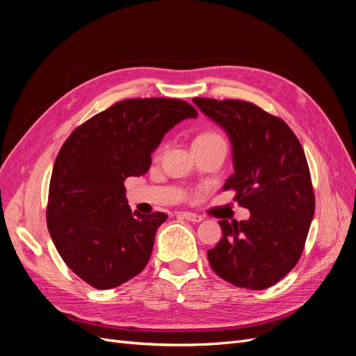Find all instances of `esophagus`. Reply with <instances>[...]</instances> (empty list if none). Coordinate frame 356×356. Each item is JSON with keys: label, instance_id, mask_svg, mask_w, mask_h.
I'll use <instances>...</instances> for the list:
<instances>
[{"label": "esophagus", "instance_id": "34e87169", "mask_svg": "<svg viewBox=\"0 0 356 356\" xmlns=\"http://www.w3.org/2000/svg\"><path fill=\"white\" fill-rule=\"evenodd\" d=\"M179 217L186 218L187 221H191V222H200L203 218L202 215H197V213H193V212H179Z\"/></svg>", "mask_w": 356, "mask_h": 356}]
</instances>
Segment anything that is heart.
Returning <instances> with one entry per match:
<instances>
[{"label": "heart", "instance_id": "1", "mask_svg": "<svg viewBox=\"0 0 356 356\" xmlns=\"http://www.w3.org/2000/svg\"><path fill=\"white\" fill-rule=\"evenodd\" d=\"M209 138H221V136L217 135V134H203V135H200V136L196 138V141H200V139H209ZM163 149H165V145H161V147L157 149V156H160L161 152H163Z\"/></svg>", "mask_w": 356, "mask_h": 356}]
</instances>
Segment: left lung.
<instances>
[{
  "label": "left lung",
  "mask_w": 356,
  "mask_h": 356,
  "mask_svg": "<svg viewBox=\"0 0 356 356\" xmlns=\"http://www.w3.org/2000/svg\"><path fill=\"white\" fill-rule=\"evenodd\" d=\"M227 132L234 172L224 190L251 212L246 221H225L222 238L208 251L212 270L239 288L264 289L293 270L305 250L315 212L307 160L289 126L241 99H193Z\"/></svg>",
  "instance_id": "1"
}]
</instances>
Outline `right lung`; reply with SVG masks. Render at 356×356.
<instances>
[{
  "instance_id": "1",
  "label": "right lung",
  "mask_w": 356,
  "mask_h": 356,
  "mask_svg": "<svg viewBox=\"0 0 356 356\" xmlns=\"http://www.w3.org/2000/svg\"><path fill=\"white\" fill-rule=\"evenodd\" d=\"M188 117L197 111L181 99H124L63 143L50 178L47 229L62 260L86 284L110 289L144 270L168 215L132 212L124 181L144 175L161 138Z\"/></svg>"
}]
</instances>
